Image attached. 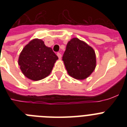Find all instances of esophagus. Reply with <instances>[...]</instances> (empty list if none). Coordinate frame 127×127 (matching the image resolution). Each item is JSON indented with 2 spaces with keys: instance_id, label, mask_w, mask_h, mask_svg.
Returning a JSON list of instances; mask_svg holds the SVG:
<instances>
[{
  "instance_id": "1",
  "label": "esophagus",
  "mask_w": 127,
  "mask_h": 127,
  "mask_svg": "<svg viewBox=\"0 0 127 127\" xmlns=\"http://www.w3.org/2000/svg\"><path fill=\"white\" fill-rule=\"evenodd\" d=\"M57 56H58V57L60 58V59L62 58V55L60 53H57Z\"/></svg>"
}]
</instances>
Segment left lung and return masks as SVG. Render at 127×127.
<instances>
[{
	"mask_svg": "<svg viewBox=\"0 0 127 127\" xmlns=\"http://www.w3.org/2000/svg\"><path fill=\"white\" fill-rule=\"evenodd\" d=\"M62 60L69 76L79 80L90 76L96 67L94 49L77 38L68 42Z\"/></svg>",
	"mask_w": 127,
	"mask_h": 127,
	"instance_id": "1",
	"label": "left lung"
}]
</instances>
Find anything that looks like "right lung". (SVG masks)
Instances as JSON below:
<instances>
[{
    "instance_id": "add662e5",
    "label": "right lung",
    "mask_w": 127,
    "mask_h": 127,
    "mask_svg": "<svg viewBox=\"0 0 127 127\" xmlns=\"http://www.w3.org/2000/svg\"><path fill=\"white\" fill-rule=\"evenodd\" d=\"M58 59L52 49L46 46L44 41L34 39L22 51L18 64L25 76L31 80L39 81L50 75Z\"/></svg>"
}]
</instances>
